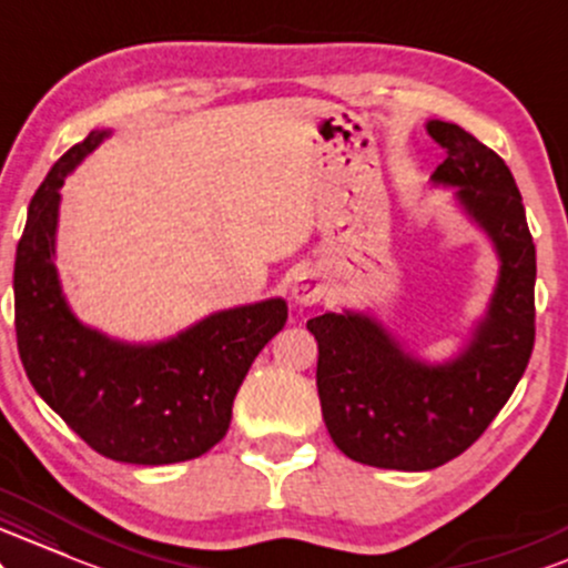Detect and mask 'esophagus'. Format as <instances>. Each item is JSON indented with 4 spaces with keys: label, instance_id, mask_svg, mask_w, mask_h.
<instances>
[{
    "label": "esophagus",
    "instance_id": "34e87169",
    "mask_svg": "<svg viewBox=\"0 0 568 568\" xmlns=\"http://www.w3.org/2000/svg\"><path fill=\"white\" fill-rule=\"evenodd\" d=\"M324 292H326L324 278L311 268L300 271L295 282H292V297H295L297 305H316L318 300L324 297Z\"/></svg>",
    "mask_w": 568,
    "mask_h": 568
}]
</instances>
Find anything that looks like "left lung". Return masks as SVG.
Segmentation results:
<instances>
[{
  "label": "left lung",
  "mask_w": 568,
  "mask_h": 568,
  "mask_svg": "<svg viewBox=\"0 0 568 568\" xmlns=\"http://www.w3.org/2000/svg\"><path fill=\"white\" fill-rule=\"evenodd\" d=\"M446 151L430 180L495 246L499 273L486 313L457 356L425 362L372 313H324L316 385L332 442L372 468L433 470L463 455L503 409L535 348L537 255L508 164L463 126L430 119Z\"/></svg>",
  "instance_id": "obj_1"
}]
</instances>
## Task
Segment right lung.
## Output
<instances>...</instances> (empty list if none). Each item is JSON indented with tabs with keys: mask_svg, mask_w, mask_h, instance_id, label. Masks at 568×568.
<instances>
[{
	"mask_svg": "<svg viewBox=\"0 0 568 568\" xmlns=\"http://www.w3.org/2000/svg\"><path fill=\"white\" fill-rule=\"evenodd\" d=\"M109 135L92 130L65 151L29 204L12 278L20 362L33 390L98 455L185 463L225 436L239 385L282 332L286 303L268 297L215 311L159 343H124L79 322L55 265L60 189Z\"/></svg>",
	"mask_w": 568,
	"mask_h": 568,
	"instance_id": "obj_1",
	"label": "right lung"
}]
</instances>
